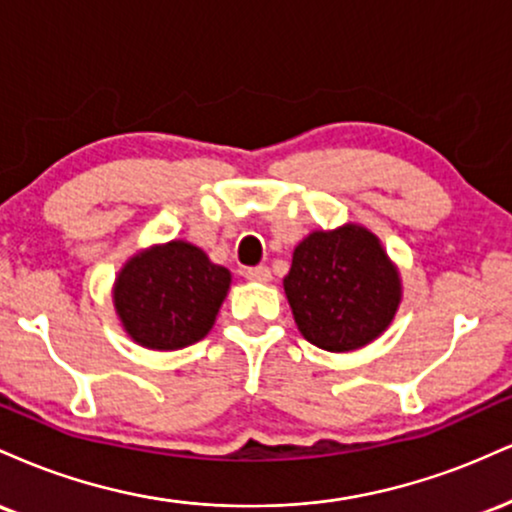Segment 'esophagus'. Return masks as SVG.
Returning <instances> with one entry per match:
<instances>
[{
    "instance_id": "34e87169",
    "label": "esophagus",
    "mask_w": 512,
    "mask_h": 512,
    "mask_svg": "<svg viewBox=\"0 0 512 512\" xmlns=\"http://www.w3.org/2000/svg\"><path fill=\"white\" fill-rule=\"evenodd\" d=\"M246 280L251 282H270V270L266 266H256V268H246Z\"/></svg>"
}]
</instances>
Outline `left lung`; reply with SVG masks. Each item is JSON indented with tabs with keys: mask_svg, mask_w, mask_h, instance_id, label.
<instances>
[{
	"mask_svg": "<svg viewBox=\"0 0 512 512\" xmlns=\"http://www.w3.org/2000/svg\"><path fill=\"white\" fill-rule=\"evenodd\" d=\"M282 287L299 333L326 352L362 350L381 338L402 302L398 266L357 222L306 234Z\"/></svg>",
	"mask_w": 512,
	"mask_h": 512,
	"instance_id": "8db88e82",
	"label": "left lung"
}]
</instances>
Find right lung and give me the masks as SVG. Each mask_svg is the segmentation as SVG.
Wrapping results in <instances>:
<instances>
[{
    "label": "right lung",
    "instance_id": "1",
    "mask_svg": "<svg viewBox=\"0 0 512 512\" xmlns=\"http://www.w3.org/2000/svg\"><path fill=\"white\" fill-rule=\"evenodd\" d=\"M230 285V270L201 246L172 239L126 258L112 285L114 314L136 345L184 350L215 326Z\"/></svg>",
    "mask_w": 512,
    "mask_h": 512
}]
</instances>
